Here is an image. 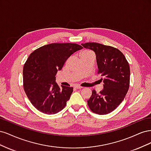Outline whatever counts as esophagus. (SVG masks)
<instances>
[{
  "instance_id": "1",
  "label": "esophagus",
  "mask_w": 151,
  "mask_h": 151,
  "mask_svg": "<svg viewBox=\"0 0 151 151\" xmlns=\"http://www.w3.org/2000/svg\"><path fill=\"white\" fill-rule=\"evenodd\" d=\"M74 88H75L76 89H82V88H83V87H82V86H79V85H76V86H74Z\"/></svg>"
}]
</instances>
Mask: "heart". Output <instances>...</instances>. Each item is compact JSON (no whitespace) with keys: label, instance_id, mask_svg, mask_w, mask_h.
Returning <instances> with one entry per match:
<instances>
[{"label":"heart","instance_id":"1","mask_svg":"<svg viewBox=\"0 0 151 151\" xmlns=\"http://www.w3.org/2000/svg\"><path fill=\"white\" fill-rule=\"evenodd\" d=\"M93 53H91V52H89V51H85V52H83V53H81V56H84V55H91Z\"/></svg>","mask_w":151,"mask_h":151}]
</instances>
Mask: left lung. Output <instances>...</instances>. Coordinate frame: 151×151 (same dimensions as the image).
I'll list each match as a JSON object with an SVG mask.
<instances>
[{"label": "left lung", "instance_id": "obj_1", "mask_svg": "<svg viewBox=\"0 0 151 151\" xmlns=\"http://www.w3.org/2000/svg\"><path fill=\"white\" fill-rule=\"evenodd\" d=\"M93 50L96 56L98 74L103 81V89L92 91L88 100L90 109L98 115H106L115 109L124 99L130 85V66L119 50L98 43H82Z\"/></svg>", "mask_w": 151, "mask_h": 151}]
</instances>
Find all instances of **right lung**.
Wrapping results in <instances>:
<instances>
[{
    "label": "right lung",
    "instance_id": "right-lung-1",
    "mask_svg": "<svg viewBox=\"0 0 151 151\" xmlns=\"http://www.w3.org/2000/svg\"><path fill=\"white\" fill-rule=\"evenodd\" d=\"M83 48L76 43H51L35 50L23 67V87L33 106L48 115L65 108L73 92L72 87L55 83V76L71 55Z\"/></svg>",
    "mask_w": 151,
    "mask_h": 151
}]
</instances>
